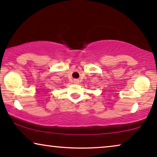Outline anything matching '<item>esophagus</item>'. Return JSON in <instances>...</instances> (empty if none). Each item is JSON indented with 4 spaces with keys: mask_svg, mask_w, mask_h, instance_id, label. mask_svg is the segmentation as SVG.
Listing matches in <instances>:
<instances>
[{
    "mask_svg": "<svg viewBox=\"0 0 157 157\" xmlns=\"http://www.w3.org/2000/svg\"><path fill=\"white\" fill-rule=\"evenodd\" d=\"M74 82L75 83H79V80H78V79H74Z\"/></svg>",
    "mask_w": 157,
    "mask_h": 157,
    "instance_id": "34e87169",
    "label": "esophagus"
}]
</instances>
